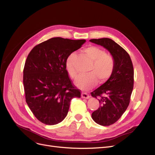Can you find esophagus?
I'll list each match as a JSON object with an SVG mask.
<instances>
[{
    "instance_id": "obj_1",
    "label": "esophagus",
    "mask_w": 155,
    "mask_h": 155,
    "mask_svg": "<svg viewBox=\"0 0 155 155\" xmlns=\"http://www.w3.org/2000/svg\"><path fill=\"white\" fill-rule=\"evenodd\" d=\"M81 97L83 98H85V99H88L90 97V96H89L87 93H85V92H82L81 93Z\"/></svg>"
}]
</instances>
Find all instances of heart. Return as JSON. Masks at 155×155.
Segmentation results:
<instances>
[{"label":"heart","instance_id":"heart-1","mask_svg":"<svg viewBox=\"0 0 155 155\" xmlns=\"http://www.w3.org/2000/svg\"><path fill=\"white\" fill-rule=\"evenodd\" d=\"M82 52L92 61V64L88 68L89 73L79 76L75 83L82 90L87 91L94 87L97 79L104 83L109 79L113 73L115 62L112 56L105 53V51L96 46H89L84 48ZM76 54L70 53L66 59L65 67L67 72L72 79L77 77L78 72L74 67V60Z\"/></svg>","mask_w":155,"mask_h":155}]
</instances>
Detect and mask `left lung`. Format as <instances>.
<instances>
[{"mask_svg":"<svg viewBox=\"0 0 155 155\" xmlns=\"http://www.w3.org/2000/svg\"><path fill=\"white\" fill-rule=\"evenodd\" d=\"M90 41L109 50L115 62L110 78L91 93L100 102L99 108L92 114L93 120L99 125L109 126L121 118L129 105L134 85L133 65L129 54L113 40L101 38Z\"/></svg>","mask_w":155,"mask_h":155,"instance_id":"left-lung-1","label":"left lung"}]
</instances>
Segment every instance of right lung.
<instances>
[{"label":"right lung","mask_w":155,"mask_h":155,"mask_svg":"<svg viewBox=\"0 0 155 155\" xmlns=\"http://www.w3.org/2000/svg\"><path fill=\"white\" fill-rule=\"evenodd\" d=\"M85 41L54 37L34 46L28 55L23 70L26 101L41 122L60 123L72 98L81 97V91L68 77L65 62Z\"/></svg>","instance_id":"obj_1"}]
</instances>
